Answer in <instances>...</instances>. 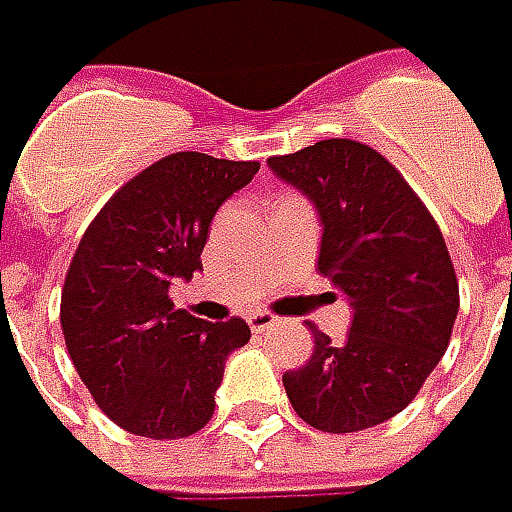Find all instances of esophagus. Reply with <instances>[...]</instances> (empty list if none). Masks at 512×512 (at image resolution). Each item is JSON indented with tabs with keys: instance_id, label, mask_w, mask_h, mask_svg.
Here are the masks:
<instances>
[{
	"instance_id": "34e87169",
	"label": "esophagus",
	"mask_w": 512,
	"mask_h": 512,
	"mask_svg": "<svg viewBox=\"0 0 512 512\" xmlns=\"http://www.w3.org/2000/svg\"><path fill=\"white\" fill-rule=\"evenodd\" d=\"M246 323H249V328H252L255 334H260V331H269V328L277 323V317L269 314V311H255V314H249V317H246Z\"/></svg>"
}]
</instances>
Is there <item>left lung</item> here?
<instances>
[{
  "instance_id": "8db88e82",
  "label": "left lung",
  "mask_w": 512,
  "mask_h": 512,
  "mask_svg": "<svg viewBox=\"0 0 512 512\" xmlns=\"http://www.w3.org/2000/svg\"><path fill=\"white\" fill-rule=\"evenodd\" d=\"M323 223L317 269L354 309L345 343L309 323L314 354L283 374L291 408L311 428L354 433L397 416L450 343L459 280L416 192L377 150L348 138L269 158Z\"/></svg>"
}]
</instances>
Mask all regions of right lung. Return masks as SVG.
<instances>
[{
  "mask_svg": "<svg viewBox=\"0 0 512 512\" xmlns=\"http://www.w3.org/2000/svg\"><path fill=\"white\" fill-rule=\"evenodd\" d=\"M257 161L175 152L121 186L87 226L62 289V331L81 382L124 431L184 439L212 419L226 357L249 326L198 320L169 300L201 272L209 223Z\"/></svg>",
  "mask_w": 512,
  "mask_h": 512,
  "instance_id": "add662e5",
  "label": "right lung"
}]
</instances>
